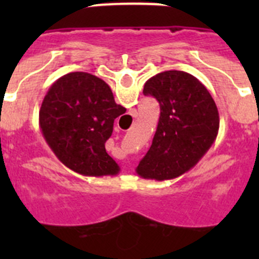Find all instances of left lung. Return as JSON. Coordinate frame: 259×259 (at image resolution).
I'll return each instance as SVG.
<instances>
[{"mask_svg":"<svg viewBox=\"0 0 259 259\" xmlns=\"http://www.w3.org/2000/svg\"><path fill=\"white\" fill-rule=\"evenodd\" d=\"M144 95L157 100L161 115L152 146L136 172L158 182L175 179L193 168L214 144L218 109L206 87L184 71H164L150 77Z\"/></svg>","mask_w":259,"mask_h":259,"instance_id":"1","label":"left lung"}]
</instances>
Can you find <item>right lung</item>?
<instances>
[{"label": "right lung", "mask_w": 259, "mask_h": 259, "mask_svg": "<svg viewBox=\"0 0 259 259\" xmlns=\"http://www.w3.org/2000/svg\"><path fill=\"white\" fill-rule=\"evenodd\" d=\"M125 109L115 104L104 80L70 72L49 88L38 113L41 132L59 161L84 176L116 175L118 163L105 149L115 118Z\"/></svg>", "instance_id": "1"}]
</instances>
